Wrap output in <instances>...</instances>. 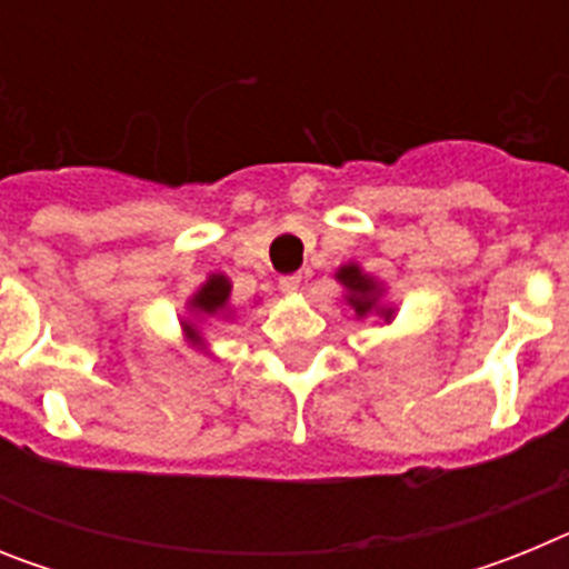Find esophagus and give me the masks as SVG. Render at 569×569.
<instances>
[{
    "mask_svg": "<svg viewBox=\"0 0 569 569\" xmlns=\"http://www.w3.org/2000/svg\"><path fill=\"white\" fill-rule=\"evenodd\" d=\"M301 281H305V276H301V273H290V276H281V279H279V288H281V293H288V296L299 293V288H301Z\"/></svg>",
    "mask_w": 569,
    "mask_h": 569,
    "instance_id": "esophagus-1",
    "label": "esophagus"
}]
</instances>
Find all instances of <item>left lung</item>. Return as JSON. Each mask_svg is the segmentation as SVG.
Here are the masks:
<instances>
[{
    "instance_id": "left-lung-1",
    "label": "left lung",
    "mask_w": 569,
    "mask_h": 569,
    "mask_svg": "<svg viewBox=\"0 0 569 569\" xmlns=\"http://www.w3.org/2000/svg\"><path fill=\"white\" fill-rule=\"evenodd\" d=\"M336 281L345 288V301L356 310V319H367V316H379L385 325H390L396 316L393 305H387L385 281L376 279L373 273L361 270L359 261H347L336 270Z\"/></svg>"
}]
</instances>
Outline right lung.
<instances>
[{"mask_svg":"<svg viewBox=\"0 0 569 569\" xmlns=\"http://www.w3.org/2000/svg\"><path fill=\"white\" fill-rule=\"evenodd\" d=\"M230 279L224 273H210L208 279L196 288V293L188 299V319H182L184 345L196 353L216 359L208 345V328H216L222 321H230L236 316L230 305Z\"/></svg>","mask_w":569,"mask_h":569,"instance_id":"obj_1","label":"right lung"}]
</instances>
